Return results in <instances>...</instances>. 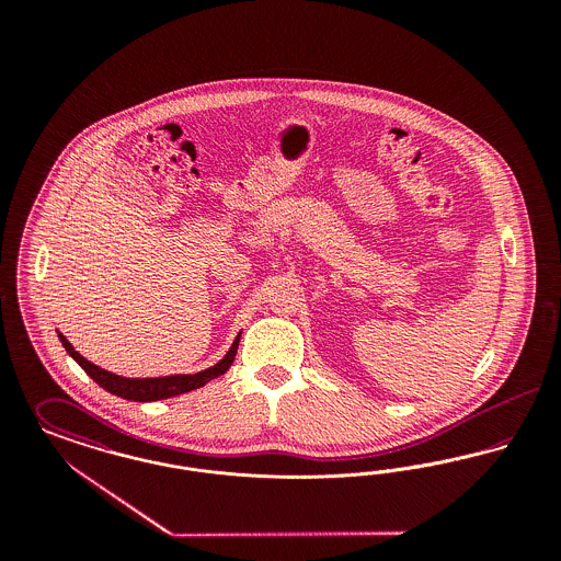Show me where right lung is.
I'll return each mask as SVG.
<instances>
[{
  "mask_svg": "<svg viewBox=\"0 0 561 561\" xmlns=\"http://www.w3.org/2000/svg\"><path fill=\"white\" fill-rule=\"evenodd\" d=\"M240 334L236 336L233 345L225 353V357L214 364L210 368L195 374H172V376H158V378H126L119 374L107 373L103 368H99L96 364L88 362L85 357H81L80 353L73 348V345L58 332V339L62 343L65 351L80 364L83 373L88 374L96 385H101L105 391L124 398V400L133 401H158L181 396V393H188L193 389L204 387L206 382H210L216 376L227 373L236 359L238 353V345H240Z\"/></svg>",
  "mask_w": 561,
  "mask_h": 561,
  "instance_id": "right-lung-1",
  "label": "right lung"
}]
</instances>
